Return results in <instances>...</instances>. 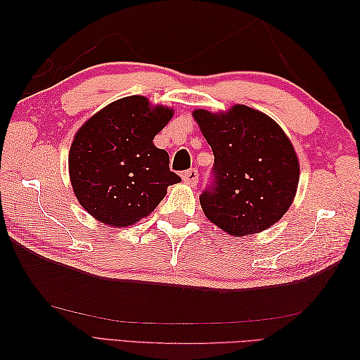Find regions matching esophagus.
Returning <instances> with one entry per match:
<instances>
[{"mask_svg": "<svg viewBox=\"0 0 360 360\" xmlns=\"http://www.w3.org/2000/svg\"><path fill=\"white\" fill-rule=\"evenodd\" d=\"M198 178H200V174H198V170H195V168H190V170L182 173V181L188 186H196Z\"/></svg>", "mask_w": 360, "mask_h": 360, "instance_id": "34e87169", "label": "esophagus"}]
</instances>
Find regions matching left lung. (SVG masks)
I'll return each mask as SVG.
<instances>
[{
	"instance_id": "1",
	"label": "left lung",
	"mask_w": 360,
	"mask_h": 360,
	"mask_svg": "<svg viewBox=\"0 0 360 360\" xmlns=\"http://www.w3.org/2000/svg\"><path fill=\"white\" fill-rule=\"evenodd\" d=\"M212 147V182L200 196L204 215L229 235L274 226L294 201L300 165L285 131L264 112L235 105L193 111Z\"/></svg>"
}]
</instances>
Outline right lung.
<instances>
[{"instance_id": "right-lung-1", "label": "right lung", "mask_w": 360, "mask_h": 360, "mask_svg": "<svg viewBox=\"0 0 360 360\" xmlns=\"http://www.w3.org/2000/svg\"><path fill=\"white\" fill-rule=\"evenodd\" d=\"M173 116L151 108L147 97L129 96L86 120L70 150L74 193L91 217L106 226H133L164 200L181 178L168 167V153L153 139Z\"/></svg>"}]
</instances>
